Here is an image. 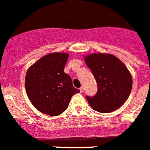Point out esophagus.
I'll return each mask as SVG.
<instances>
[{
  "instance_id": "obj_1",
  "label": "esophagus",
  "mask_w": 150,
  "mask_h": 150,
  "mask_svg": "<svg viewBox=\"0 0 150 150\" xmlns=\"http://www.w3.org/2000/svg\"><path fill=\"white\" fill-rule=\"evenodd\" d=\"M83 92H84V87L83 86H81V87L80 88V92H81V93H82Z\"/></svg>"
}]
</instances>
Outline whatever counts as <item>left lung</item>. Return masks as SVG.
Returning <instances> with one entry per match:
<instances>
[{"label": "left lung", "instance_id": "1", "mask_svg": "<svg viewBox=\"0 0 150 150\" xmlns=\"http://www.w3.org/2000/svg\"><path fill=\"white\" fill-rule=\"evenodd\" d=\"M85 60L98 87L94 96H86L91 107L102 113L117 109L126 102L132 89V76L127 68L112 54H90Z\"/></svg>", "mask_w": 150, "mask_h": 150}]
</instances>
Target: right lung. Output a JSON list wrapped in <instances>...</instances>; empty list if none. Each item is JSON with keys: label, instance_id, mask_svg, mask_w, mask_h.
Listing matches in <instances>:
<instances>
[{"label": "right lung", "instance_id": "obj_1", "mask_svg": "<svg viewBox=\"0 0 150 150\" xmlns=\"http://www.w3.org/2000/svg\"><path fill=\"white\" fill-rule=\"evenodd\" d=\"M69 58L66 53H52L41 58L28 69L25 77L27 95L41 112L56 116L64 112L72 96L80 90L64 73Z\"/></svg>", "mask_w": 150, "mask_h": 150}]
</instances>
